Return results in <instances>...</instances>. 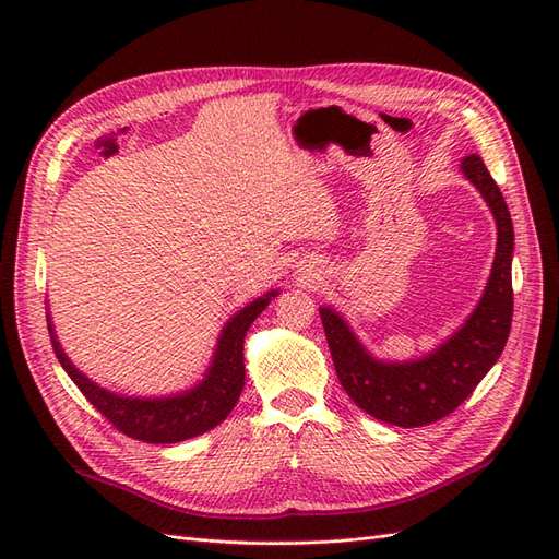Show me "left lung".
I'll use <instances>...</instances> for the list:
<instances>
[{"mask_svg":"<svg viewBox=\"0 0 559 559\" xmlns=\"http://www.w3.org/2000/svg\"><path fill=\"white\" fill-rule=\"evenodd\" d=\"M462 170L492 210L499 238L487 289L460 333L419 361L382 364L359 345L341 314L331 308H319L335 373L347 396L376 419L405 429L431 425L460 408L497 364L511 333V212L480 156H466Z\"/></svg>","mask_w":559,"mask_h":559,"instance_id":"obj_1","label":"left lung"}]
</instances>
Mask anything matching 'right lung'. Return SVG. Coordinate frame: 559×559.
Listing matches in <instances>:
<instances>
[{
	"label": "right lung",
	"mask_w": 559,
	"mask_h": 559,
	"mask_svg": "<svg viewBox=\"0 0 559 559\" xmlns=\"http://www.w3.org/2000/svg\"><path fill=\"white\" fill-rule=\"evenodd\" d=\"M275 294L277 292L265 294L235 314L218 337L214 361L205 380L191 392L170 399H123L107 392V389H99L64 357L50 319L46 321L50 345H53L64 373L74 380L81 394L93 403V408L109 419L111 427L142 443H179L222 425L233 405L238 403L245 386V333Z\"/></svg>",
	"instance_id": "1"
}]
</instances>
